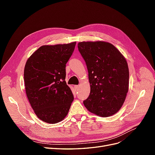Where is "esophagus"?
I'll use <instances>...</instances> for the list:
<instances>
[{
    "instance_id": "esophagus-1",
    "label": "esophagus",
    "mask_w": 155,
    "mask_h": 155,
    "mask_svg": "<svg viewBox=\"0 0 155 155\" xmlns=\"http://www.w3.org/2000/svg\"><path fill=\"white\" fill-rule=\"evenodd\" d=\"M79 85H75L74 86V88H75V89H76V91H78V89H79Z\"/></svg>"
}]
</instances>
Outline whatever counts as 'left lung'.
<instances>
[{"label": "left lung", "mask_w": 155, "mask_h": 155, "mask_svg": "<svg viewBox=\"0 0 155 155\" xmlns=\"http://www.w3.org/2000/svg\"><path fill=\"white\" fill-rule=\"evenodd\" d=\"M78 47L86 63L91 84L90 95L83 101L84 105L101 117L116 114L123 105L129 89L126 59L107 42H81Z\"/></svg>", "instance_id": "left-lung-1"}]
</instances>
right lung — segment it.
Here are the masks:
<instances>
[{"label": "right lung", "mask_w": 155, "mask_h": 155, "mask_svg": "<svg viewBox=\"0 0 155 155\" xmlns=\"http://www.w3.org/2000/svg\"><path fill=\"white\" fill-rule=\"evenodd\" d=\"M76 44L42 46L26 61L24 71L26 95L35 114L45 122L62 121L74 100L65 81V68Z\"/></svg>", "instance_id": "add662e5"}]
</instances>
